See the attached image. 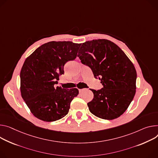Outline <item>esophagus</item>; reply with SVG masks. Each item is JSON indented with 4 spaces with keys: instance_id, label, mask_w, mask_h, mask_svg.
Here are the masks:
<instances>
[{
    "instance_id": "esophagus-1",
    "label": "esophagus",
    "mask_w": 158,
    "mask_h": 158,
    "mask_svg": "<svg viewBox=\"0 0 158 158\" xmlns=\"http://www.w3.org/2000/svg\"><path fill=\"white\" fill-rule=\"evenodd\" d=\"M84 89H79V93H81Z\"/></svg>"
}]
</instances>
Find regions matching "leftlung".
Masks as SVG:
<instances>
[{
    "mask_svg": "<svg viewBox=\"0 0 158 158\" xmlns=\"http://www.w3.org/2000/svg\"><path fill=\"white\" fill-rule=\"evenodd\" d=\"M77 56L103 85L99 90L91 89L94 98L88 103L90 112L105 120L119 117L136 91L137 73L132 62L119 47L105 39L85 41Z\"/></svg>",
    "mask_w": 158,
    "mask_h": 158,
    "instance_id": "left-lung-1",
    "label": "left lung"
}]
</instances>
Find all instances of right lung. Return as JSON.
I'll use <instances>...</instances> for the list:
<instances>
[{
    "label": "right lung",
    "mask_w": 158,
    "mask_h": 158,
    "mask_svg": "<svg viewBox=\"0 0 158 158\" xmlns=\"http://www.w3.org/2000/svg\"><path fill=\"white\" fill-rule=\"evenodd\" d=\"M81 45L72 41H50L38 47L25 60L20 73L21 96L38 119L54 122L68 113L79 91L56 87L55 84L64 73L65 64L76 58Z\"/></svg>",
    "instance_id": "add662e5"
}]
</instances>
